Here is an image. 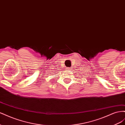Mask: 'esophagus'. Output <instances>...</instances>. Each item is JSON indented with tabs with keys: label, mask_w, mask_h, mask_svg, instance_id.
I'll return each instance as SVG.
<instances>
[{
	"label": "esophagus",
	"mask_w": 125,
	"mask_h": 125,
	"mask_svg": "<svg viewBox=\"0 0 125 125\" xmlns=\"http://www.w3.org/2000/svg\"><path fill=\"white\" fill-rule=\"evenodd\" d=\"M67 70H71V68L70 67H68V68H67Z\"/></svg>",
	"instance_id": "obj_1"
}]
</instances>
